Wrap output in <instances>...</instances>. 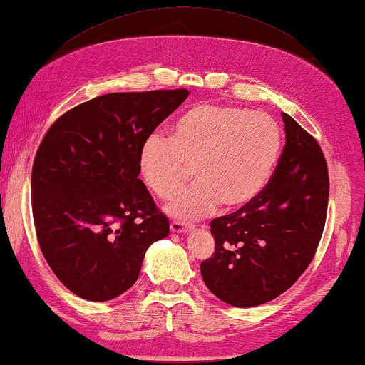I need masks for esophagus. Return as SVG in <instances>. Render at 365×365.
I'll list each match as a JSON object with an SVG mask.
<instances>
[{"mask_svg":"<svg viewBox=\"0 0 365 365\" xmlns=\"http://www.w3.org/2000/svg\"><path fill=\"white\" fill-rule=\"evenodd\" d=\"M170 229L171 232H176V234H186L189 232L190 229H192V226L189 225H184V222H179V221H173L170 225Z\"/></svg>","mask_w":365,"mask_h":365,"instance_id":"1","label":"esophagus"}]
</instances>
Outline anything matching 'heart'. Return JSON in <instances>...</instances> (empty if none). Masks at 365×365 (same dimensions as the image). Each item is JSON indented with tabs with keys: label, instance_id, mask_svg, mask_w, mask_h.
Returning <instances> with one entry per match:
<instances>
[{
	"label": "heart",
	"instance_id": "b5f03b06",
	"mask_svg": "<svg viewBox=\"0 0 365 365\" xmlns=\"http://www.w3.org/2000/svg\"><path fill=\"white\" fill-rule=\"evenodd\" d=\"M280 126L271 115L218 104H197L171 125L170 140L152 136L139 150L138 170L147 189L168 200L187 182L166 212L197 220L215 212L248 205L261 194L279 162Z\"/></svg>",
	"mask_w": 365,
	"mask_h": 365
}]
</instances>
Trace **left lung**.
I'll return each instance as SVG.
<instances>
[{"label": "left lung", "instance_id": "8db88e82", "mask_svg": "<svg viewBox=\"0 0 365 365\" xmlns=\"http://www.w3.org/2000/svg\"><path fill=\"white\" fill-rule=\"evenodd\" d=\"M285 147L269 182L248 205L210 222L213 257L203 282L237 308L264 304L297 282L314 258L329 205V171L317 140L282 113Z\"/></svg>", "mask_w": 365, "mask_h": 365}]
</instances>
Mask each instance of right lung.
<instances>
[{"label": "right lung", "instance_id": "obj_1", "mask_svg": "<svg viewBox=\"0 0 365 365\" xmlns=\"http://www.w3.org/2000/svg\"><path fill=\"white\" fill-rule=\"evenodd\" d=\"M187 89L110 93L73 107L44 134L31 170L38 244L56 277L89 302L136 282L144 255L170 234L139 179L143 144Z\"/></svg>", "mask_w": 365, "mask_h": 365}]
</instances>
